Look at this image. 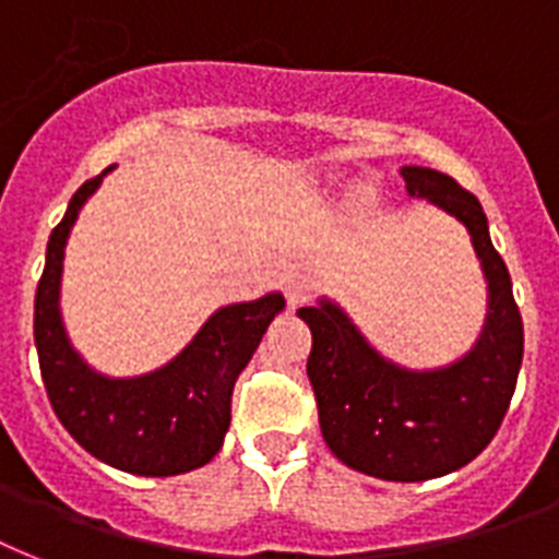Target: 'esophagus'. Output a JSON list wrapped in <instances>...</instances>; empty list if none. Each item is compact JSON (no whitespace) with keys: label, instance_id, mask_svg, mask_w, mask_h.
Instances as JSON below:
<instances>
[{"label":"esophagus","instance_id":"1","mask_svg":"<svg viewBox=\"0 0 559 559\" xmlns=\"http://www.w3.org/2000/svg\"><path fill=\"white\" fill-rule=\"evenodd\" d=\"M281 289L287 295L289 307H298V304H304L310 298L316 284H312V278L307 272H287V275L281 278Z\"/></svg>","mask_w":559,"mask_h":559}]
</instances>
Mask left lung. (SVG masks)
Wrapping results in <instances>:
<instances>
[{
	"label": "left lung",
	"mask_w": 559,
	"mask_h": 559,
	"mask_svg": "<svg viewBox=\"0 0 559 559\" xmlns=\"http://www.w3.org/2000/svg\"><path fill=\"white\" fill-rule=\"evenodd\" d=\"M402 177L413 198L468 226L488 278V321L474 350L442 370L411 373L384 361L335 304L298 316L312 333L307 376L330 451L367 476L421 483L468 465L497 437L523 365V316L474 194L425 166H405Z\"/></svg>",
	"instance_id": "8db88e82"
}]
</instances>
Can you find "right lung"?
Returning a JSON list of instances; mask_svg holds the SVG:
<instances>
[{
  "label": "right lung",
  "mask_w": 559,
  "mask_h": 559,
  "mask_svg": "<svg viewBox=\"0 0 559 559\" xmlns=\"http://www.w3.org/2000/svg\"><path fill=\"white\" fill-rule=\"evenodd\" d=\"M103 175L85 180L53 226L34 301V342L45 393L57 419L91 456L140 476H175L206 465L224 444L233 388L284 310L281 295L217 310L194 342L157 373L140 379L97 376L71 344L59 319V275L71 226Z\"/></svg>",
  "instance_id": "add662e5"
}]
</instances>
